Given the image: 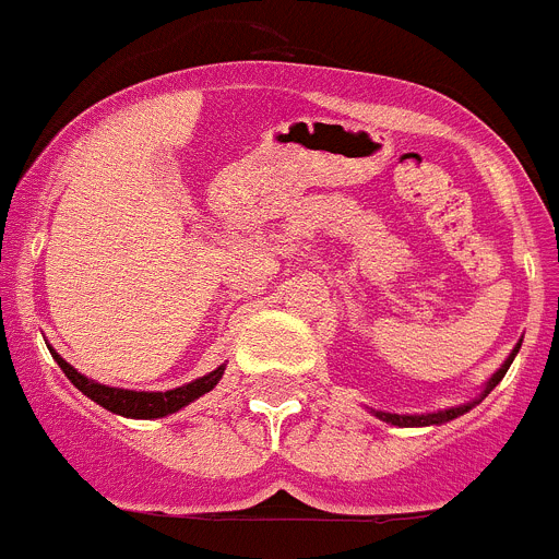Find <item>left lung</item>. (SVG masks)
<instances>
[{"label": "left lung", "instance_id": "1", "mask_svg": "<svg viewBox=\"0 0 559 559\" xmlns=\"http://www.w3.org/2000/svg\"><path fill=\"white\" fill-rule=\"evenodd\" d=\"M518 348H521V343L514 346V352L509 354L507 362H503V366L498 368V371H495L492 377H489V382H487V385H484L481 396H478V400H473V402H467V405L448 407V411H439V414H414V416H405V414H385V411H373V416H377V419H382V421H388V425H396V427H427V425H441V421H450V419H455V416L467 414L469 407L478 405V402H481L484 396H487L489 391H492V388L503 380V373H507L509 366H512V360H514V354H518Z\"/></svg>", "mask_w": 559, "mask_h": 559}]
</instances>
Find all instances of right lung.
<instances>
[{
  "label": "right lung",
  "instance_id": "add662e5",
  "mask_svg": "<svg viewBox=\"0 0 559 559\" xmlns=\"http://www.w3.org/2000/svg\"><path fill=\"white\" fill-rule=\"evenodd\" d=\"M52 360L61 366V371L67 373V380L81 391L84 396H90L92 402H98L100 407L111 411V414L129 416V419H159V416L177 414L179 407L191 405L193 400H199L202 394L213 391V385L222 380V373H225V366H219L216 371L205 373V377H199V380L188 382V385H179L174 391H126V388H109L100 385V382L90 380L81 371L70 366V362L56 354L50 348Z\"/></svg>",
  "mask_w": 559,
  "mask_h": 559
}]
</instances>
